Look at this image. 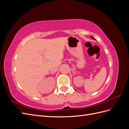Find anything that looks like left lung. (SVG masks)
Returning <instances> with one entry per match:
<instances>
[{"mask_svg": "<svg viewBox=\"0 0 129 129\" xmlns=\"http://www.w3.org/2000/svg\"><path fill=\"white\" fill-rule=\"evenodd\" d=\"M90 38H92V39H93V40H96V39H95L94 38H93V37L92 36H90Z\"/></svg>", "mask_w": 129, "mask_h": 129, "instance_id": "left-lung-1", "label": "left lung"}]
</instances>
